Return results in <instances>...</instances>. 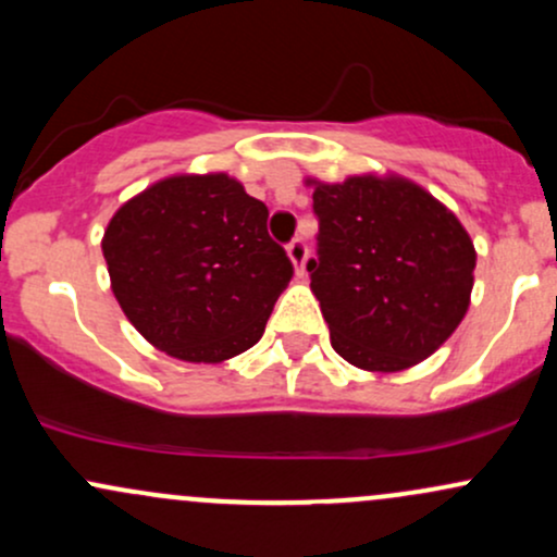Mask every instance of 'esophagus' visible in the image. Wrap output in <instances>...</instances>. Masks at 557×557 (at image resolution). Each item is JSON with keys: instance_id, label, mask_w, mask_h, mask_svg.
Here are the masks:
<instances>
[{"instance_id": "obj_1", "label": "esophagus", "mask_w": 557, "mask_h": 557, "mask_svg": "<svg viewBox=\"0 0 557 557\" xmlns=\"http://www.w3.org/2000/svg\"><path fill=\"white\" fill-rule=\"evenodd\" d=\"M287 257H290L293 267H296V274H304L306 257H309V248H306V243L300 240V238L287 243Z\"/></svg>"}]
</instances>
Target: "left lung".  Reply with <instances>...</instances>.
I'll use <instances>...</instances> for the list:
<instances>
[{
  "mask_svg": "<svg viewBox=\"0 0 557 557\" xmlns=\"http://www.w3.org/2000/svg\"><path fill=\"white\" fill-rule=\"evenodd\" d=\"M314 185L311 290L332 348L367 372H403L456 332L476 251L458 216L398 175Z\"/></svg>",
  "mask_w": 557,
  "mask_h": 557,
  "instance_id": "obj_1",
  "label": "left lung"
}]
</instances>
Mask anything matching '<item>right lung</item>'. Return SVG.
<instances>
[{
    "label": "right lung",
    "instance_id": "right-lung-1",
    "mask_svg": "<svg viewBox=\"0 0 557 557\" xmlns=\"http://www.w3.org/2000/svg\"><path fill=\"white\" fill-rule=\"evenodd\" d=\"M267 216L225 172L164 177L125 201L101 251L133 327L190 363H220L257 345L293 277Z\"/></svg>",
    "mask_w": 557,
    "mask_h": 557
}]
</instances>
